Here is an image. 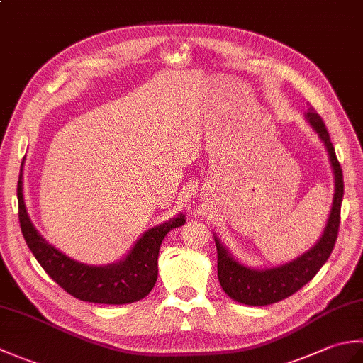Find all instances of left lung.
Returning a JSON list of instances; mask_svg holds the SVG:
<instances>
[{"label":"left lung","mask_w":363,"mask_h":363,"mask_svg":"<svg viewBox=\"0 0 363 363\" xmlns=\"http://www.w3.org/2000/svg\"><path fill=\"white\" fill-rule=\"evenodd\" d=\"M306 118L311 123L315 133L325 143L330 165L334 169L335 194L333 209L329 212L325 233L315 246L299 257L290 260L289 264L272 267L265 269H254L245 267L235 260L230 252L215 237L218 256V281L228 296L246 306H268L291 296L293 293L303 289L312 277L326 264L337 240L338 226H340V209L343 201V172L338 164L335 150L330 142L328 129L317 111L311 106L306 112Z\"/></svg>","instance_id":"obj_1"}]
</instances>
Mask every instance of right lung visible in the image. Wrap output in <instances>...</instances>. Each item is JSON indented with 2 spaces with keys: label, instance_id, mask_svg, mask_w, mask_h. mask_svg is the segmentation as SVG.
Instances as JSON below:
<instances>
[{
  "label": "right lung",
  "instance_id": "right-lung-1",
  "mask_svg": "<svg viewBox=\"0 0 363 363\" xmlns=\"http://www.w3.org/2000/svg\"><path fill=\"white\" fill-rule=\"evenodd\" d=\"M18 218L23 237L52 281L72 296L87 303L129 304L145 298L157 281L159 248L165 235L186 223V215L152 228L138 238L125 259L111 265H87L65 256L38 234L23 198V164L17 186Z\"/></svg>",
  "mask_w": 363,
  "mask_h": 363
}]
</instances>
